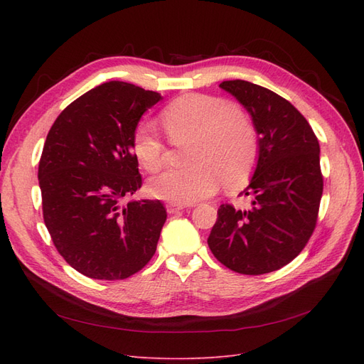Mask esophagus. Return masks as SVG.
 <instances>
[{"label":"esophagus","mask_w":364,"mask_h":364,"mask_svg":"<svg viewBox=\"0 0 364 364\" xmlns=\"http://www.w3.org/2000/svg\"><path fill=\"white\" fill-rule=\"evenodd\" d=\"M167 213L168 214H176V213H181L182 209H185L186 206L185 205H179V203H167Z\"/></svg>","instance_id":"esophagus-1"}]
</instances>
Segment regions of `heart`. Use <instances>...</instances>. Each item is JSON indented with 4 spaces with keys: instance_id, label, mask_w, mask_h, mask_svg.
I'll list each match as a JSON object with an SVG mask.
<instances>
[{
    "instance_id": "heart-1",
    "label": "heart",
    "mask_w": 364,
    "mask_h": 364,
    "mask_svg": "<svg viewBox=\"0 0 364 364\" xmlns=\"http://www.w3.org/2000/svg\"><path fill=\"white\" fill-rule=\"evenodd\" d=\"M161 123L174 144L191 141L183 168H168L149 181V193L170 203L190 205L213 196L222 182L243 181L258 158L259 142L252 119L225 98L188 94L161 112ZM132 153L142 168L158 171L167 146L155 124L141 121L132 135Z\"/></svg>"
}]
</instances>
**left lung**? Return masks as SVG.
<instances>
[{
  "label": "left lung",
  "instance_id": "left-lung-1",
  "mask_svg": "<svg viewBox=\"0 0 364 364\" xmlns=\"http://www.w3.org/2000/svg\"><path fill=\"white\" fill-rule=\"evenodd\" d=\"M252 115L259 155L247 188V209L225 203L208 238L214 257L241 274H262L291 262L317 223L323 193L318 141L310 123L284 97L246 80H226Z\"/></svg>",
  "mask_w": 364,
  "mask_h": 364
}]
</instances>
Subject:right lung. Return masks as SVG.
<instances>
[{
	"label": "right lung",
	"mask_w": 364,
	"mask_h": 364,
	"mask_svg": "<svg viewBox=\"0 0 364 364\" xmlns=\"http://www.w3.org/2000/svg\"><path fill=\"white\" fill-rule=\"evenodd\" d=\"M161 98L107 82L65 107L48 132L38 170L43 222L63 259L87 278L126 279L155 255L165 206L123 202L142 185L132 135Z\"/></svg>",
	"instance_id": "right-lung-1"
}]
</instances>
